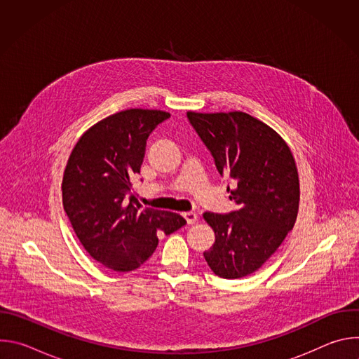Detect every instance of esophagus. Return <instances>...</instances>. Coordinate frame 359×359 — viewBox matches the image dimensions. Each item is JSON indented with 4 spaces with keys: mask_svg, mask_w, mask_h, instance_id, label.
I'll use <instances>...</instances> for the list:
<instances>
[{
    "mask_svg": "<svg viewBox=\"0 0 359 359\" xmlns=\"http://www.w3.org/2000/svg\"><path fill=\"white\" fill-rule=\"evenodd\" d=\"M183 217L186 219L187 224H194L197 222V215L193 213V212H187V213H183Z\"/></svg>",
    "mask_w": 359,
    "mask_h": 359,
    "instance_id": "esophagus-1",
    "label": "esophagus"
}]
</instances>
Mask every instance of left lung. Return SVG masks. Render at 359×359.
<instances>
[{
    "mask_svg": "<svg viewBox=\"0 0 359 359\" xmlns=\"http://www.w3.org/2000/svg\"><path fill=\"white\" fill-rule=\"evenodd\" d=\"M187 119L210 150L220 176L234 183L230 200L237 209L203 215L216 240L204 251L209 267L222 278L257 271L292 230L299 201L298 172L281 136L244 112L196 114Z\"/></svg>",
    "mask_w": 359,
    "mask_h": 359,
    "instance_id": "8db88e82",
    "label": "left lung"
}]
</instances>
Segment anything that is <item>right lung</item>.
<instances>
[{
	"label": "right lung",
	"instance_id": "add662e5",
	"mask_svg": "<svg viewBox=\"0 0 359 359\" xmlns=\"http://www.w3.org/2000/svg\"><path fill=\"white\" fill-rule=\"evenodd\" d=\"M169 118L149 109L114 114L89 128L68 159L64 210L90 257L114 271L136 270L156 250L158 233L186 224L180 215L142 209L132 190L149 135Z\"/></svg>",
	"mask_w": 359,
	"mask_h": 359
}]
</instances>
